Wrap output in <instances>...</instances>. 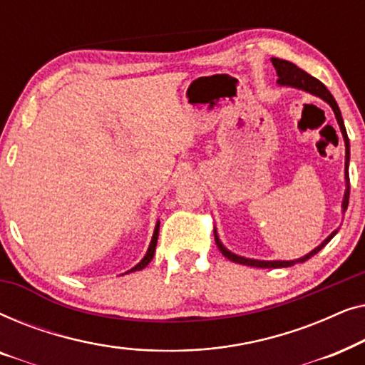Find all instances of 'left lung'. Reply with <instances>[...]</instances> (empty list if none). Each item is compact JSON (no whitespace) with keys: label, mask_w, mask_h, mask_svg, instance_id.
Listing matches in <instances>:
<instances>
[{"label":"left lung","mask_w":365,"mask_h":365,"mask_svg":"<svg viewBox=\"0 0 365 365\" xmlns=\"http://www.w3.org/2000/svg\"><path fill=\"white\" fill-rule=\"evenodd\" d=\"M272 64H274V68H276V71H277V76H279L277 83L279 84H282V86L299 88V89H304V91H307L311 94H316V96L322 98L324 101L331 104V108L334 109V114H336L339 126H341L344 141H346V181H347V187H346V194H344V202H342V211L346 212L347 206H349V194H351V182H349V158H351V154H349V138H347L346 126H344V121H342V116H341V109H339L336 99H334L332 94L329 93V89L324 86V84L319 81V79L311 76V74H307L306 71H302V69L297 68L294 63L286 61V59L272 58ZM336 232L337 231H334L331 236H329L326 241L321 244V246H317L312 252H309L307 256L297 259V261H256V259H246V257L236 256V254H232L231 251H227V249L221 244V241H219L216 231H214V237H216V244H217V247L221 249L222 256H226L229 261L237 262V264H244V266L262 267V269H276V267H289V266H294L296 262L307 261L309 257L321 251V249L326 246V244L331 241L334 236H336Z\"/></svg>","instance_id":"8db88e82"}]
</instances>
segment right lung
I'll use <instances>...</instances> for the list:
<instances>
[{
  "label": "right lung",
  "mask_w": 365,
  "mask_h": 365,
  "mask_svg": "<svg viewBox=\"0 0 365 365\" xmlns=\"http://www.w3.org/2000/svg\"><path fill=\"white\" fill-rule=\"evenodd\" d=\"M158 234H159V222L156 224V229H154V234H153V239H151V244H149V249H148V252H146V256L143 257V261L139 262V264H136V266H134L131 271H128V272H134V271H141V269H144L148 266L149 262H151V259L154 257V251H156V244H158Z\"/></svg>",
  "instance_id": "1"
}]
</instances>
